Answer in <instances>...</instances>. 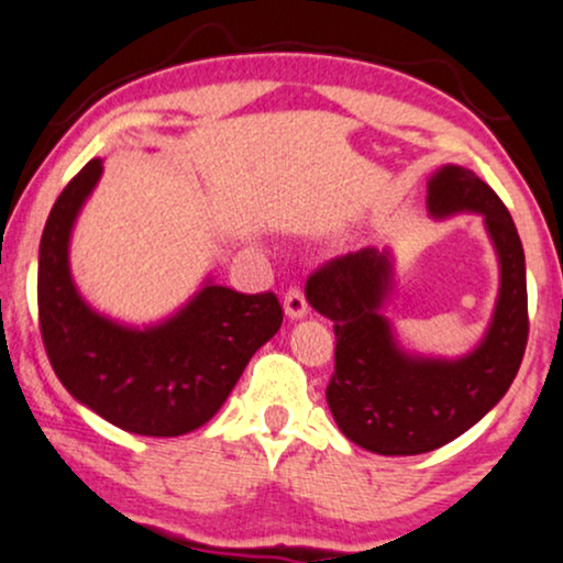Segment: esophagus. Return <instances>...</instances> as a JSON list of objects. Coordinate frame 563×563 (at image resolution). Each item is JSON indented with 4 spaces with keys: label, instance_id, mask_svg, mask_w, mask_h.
Listing matches in <instances>:
<instances>
[{
    "label": "esophagus",
    "instance_id": "1",
    "mask_svg": "<svg viewBox=\"0 0 563 563\" xmlns=\"http://www.w3.org/2000/svg\"><path fill=\"white\" fill-rule=\"evenodd\" d=\"M283 309H286V317L288 319H303L306 314H309V303H306V296L301 288H288L286 294V301H283Z\"/></svg>",
    "mask_w": 563,
    "mask_h": 563
}]
</instances>
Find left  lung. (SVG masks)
<instances>
[{
  "instance_id": "left-lung-1",
  "label": "left lung",
  "mask_w": 563,
  "mask_h": 563,
  "mask_svg": "<svg viewBox=\"0 0 563 563\" xmlns=\"http://www.w3.org/2000/svg\"><path fill=\"white\" fill-rule=\"evenodd\" d=\"M431 218L475 212L499 257V296L481 343L460 358L412 353L382 314L393 296L389 249L366 246L306 280V301L334 322V423L368 452L405 457L450 444L507 395L528 345L525 252L509 210L471 168L446 163L429 179Z\"/></svg>"
}]
</instances>
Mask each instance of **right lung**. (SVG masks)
<instances>
[{
	"instance_id": "obj_1",
	"label": "right lung",
	"mask_w": 563,
	"mask_h": 563,
	"mask_svg": "<svg viewBox=\"0 0 563 563\" xmlns=\"http://www.w3.org/2000/svg\"><path fill=\"white\" fill-rule=\"evenodd\" d=\"M103 174L92 158L48 212L38 249V319L56 376L85 408L140 437H181L229 400L254 353L283 324L275 294L246 296L212 277L155 324L132 327L85 301L69 239Z\"/></svg>"
}]
</instances>
